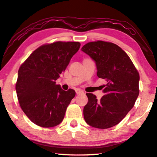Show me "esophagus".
Listing matches in <instances>:
<instances>
[{"label": "esophagus", "instance_id": "34e87169", "mask_svg": "<svg viewBox=\"0 0 157 157\" xmlns=\"http://www.w3.org/2000/svg\"><path fill=\"white\" fill-rule=\"evenodd\" d=\"M84 92L82 91V90H79V89H78L76 90V94H83Z\"/></svg>", "mask_w": 157, "mask_h": 157}]
</instances>
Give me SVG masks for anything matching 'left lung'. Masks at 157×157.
I'll return each mask as SVG.
<instances>
[{
  "mask_svg": "<svg viewBox=\"0 0 157 157\" xmlns=\"http://www.w3.org/2000/svg\"><path fill=\"white\" fill-rule=\"evenodd\" d=\"M82 50L95 62L98 78L107 82L100 100L93 94H86L88 102L83 109L85 122L98 129L114 127L135 104L140 93V75L128 55L116 44L90 42Z\"/></svg>",
  "mask_w": 157,
  "mask_h": 157,
  "instance_id": "left-lung-1",
  "label": "left lung"
}]
</instances>
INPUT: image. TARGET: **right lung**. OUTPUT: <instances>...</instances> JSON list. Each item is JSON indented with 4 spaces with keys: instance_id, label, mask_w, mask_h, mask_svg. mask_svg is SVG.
<instances>
[{
    "instance_id": "right-lung-1",
    "label": "right lung",
    "mask_w": 157,
    "mask_h": 157,
    "mask_svg": "<svg viewBox=\"0 0 157 157\" xmlns=\"http://www.w3.org/2000/svg\"><path fill=\"white\" fill-rule=\"evenodd\" d=\"M79 47V42L45 44L20 67L15 84L17 99L24 113L36 125L53 127L63 120L75 91H65L56 81Z\"/></svg>"
}]
</instances>
